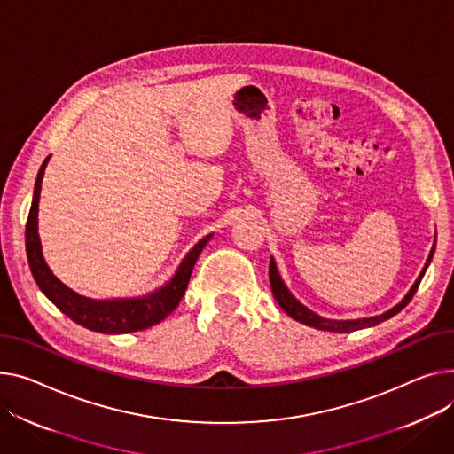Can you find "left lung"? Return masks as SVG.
<instances>
[{"mask_svg":"<svg viewBox=\"0 0 454 454\" xmlns=\"http://www.w3.org/2000/svg\"><path fill=\"white\" fill-rule=\"evenodd\" d=\"M433 254H434V245H433V250L427 257V262L424 266V270H421V274L418 276L416 283L411 286V290L407 292V295L400 301V303L396 307H392L390 310H387L385 314L381 316H374V317H364V319H352V321H332V319H325L321 316H317L316 312H312L310 309H307L305 305H301L299 301L292 295V292L288 290V286L285 285V281L281 279V274L278 270V264L274 261V257H270V285H271V292H274V297L279 303V307L295 321L303 323V325H309V326H314V328H319V330H328V332H341V334H345V332H354V330H361V328H367V326H374V325H380L381 321L385 319H390L392 316H396L398 312H402L407 305L409 301L412 299V295L416 294L418 286H419V281L421 278H424L426 270L433 259Z\"/></svg>","mask_w":454,"mask_h":454,"instance_id":"1","label":"left lung"}]
</instances>
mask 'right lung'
<instances>
[{
    "label": "right lung",
    "instance_id": "1",
    "mask_svg": "<svg viewBox=\"0 0 454 454\" xmlns=\"http://www.w3.org/2000/svg\"><path fill=\"white\" fill-rule=\"evenodd\" d=\"M49 159L51 157L43 160L38 171V178L35 184V197H33V204H30L27 228H25L27 259L40 290L74 323L89 330L102 332V334H128V332H138L164 321L178 307L180 299H183L192 278L193 266L202 248L211 239V233L199 240V243L190 250V254L183 259V262H180L171 281L166 286L159 288L157 292L149 294L145 297L114 299V301H98V299L83 297L74 290H71L69 286H66L52 274L42 254V243L38 235V202H40V192H42V180H43V173Z\"/></svg>",
    "mask_w": 454,
    "mask_h": 454
}]
</instances>
